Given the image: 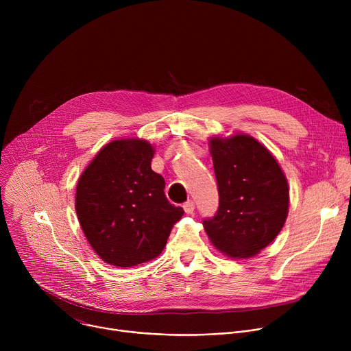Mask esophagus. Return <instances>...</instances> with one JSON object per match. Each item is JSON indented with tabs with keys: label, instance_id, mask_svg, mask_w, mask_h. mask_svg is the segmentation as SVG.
Listing matches in <instances>:
<instances>
[{
	"label": "esophagus",
	"instance_id": "obj_1",
	"mask_svg": "<svg viewBox=\"0 0 351 351\" xmlns=\"http://www.w3.org/2000/svg\"><path fill=\"white\" fill-rule=\"evenodd\" d=\"M183 210L186 214H193L194 213V203L191 202V199H189V202H186L183 204Z\"/></svg>",
	"mask_w": 351,
	"mask_h": 351
}]
</instances>
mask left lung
<instances>
[{"label":"left lung","instance_id":"obj_1","mask_svg":"<svg viewBox=\"0 0 351 351\" xmlns=\"http://www.w3.org/2000/svg\"><path fill=\"white\" fill-rule=\"evenodd\" d=\"M219 208L203 222L214 247L230 258L257 256L282 230L289 213L287 179L257 138L239 133L210 138Z\"/></svg>","mask_w":351,"mask_h":351}]
</instances>
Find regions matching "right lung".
Wrapping results in <instances>:
<instances>
[{
  "label": "right lung",
  "mask_w": 351,
  "mask_h": 351,
  "mask_svg": "<svg viewBox=\"0 0 351 351\" xmlns=\"http://www.w3.org/2000/svg\"><path fill=\"white\" fill-rule=\"evenodd\" d=\"M154 152L143 138L112 140L79 178V223L110 265L128 268L157 258L184 213L168 202L164 178L152 169Z\"/></svg>",
  "instance_id": "right-lung-1"
}]
</instances>
